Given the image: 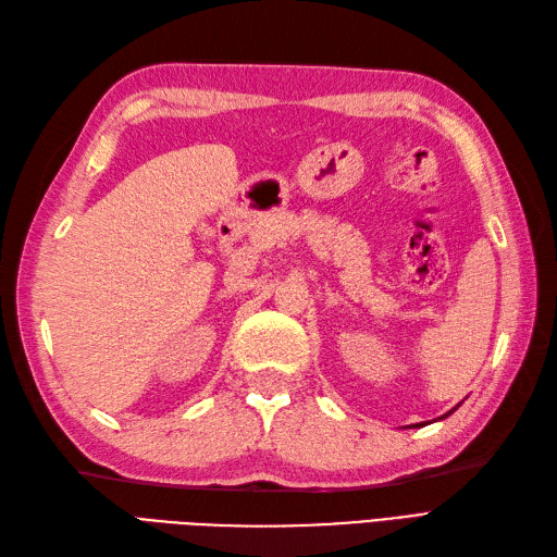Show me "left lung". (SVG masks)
<instances>
[{
  "label": "left lung",
  "instance_id": "1",
  "mask_svg": "<svg viewBox=\"0 0 557 557\" xmlns=\"http://www.w3.org/2000/svg\"><path fill=\"white\" fill-rule=\"evenodd\" d=\"M455 409H458V407H455ZM455 409H453V411H455ZM453 411H448V413H446V416H450V413H453ZM446 416H442V418H446ZM420 425H423V423H420ZM420 425H416V428H420Z\"/></svg>",
  "mask_w": 557,
  "mask_h": 557
}]
</instances>
